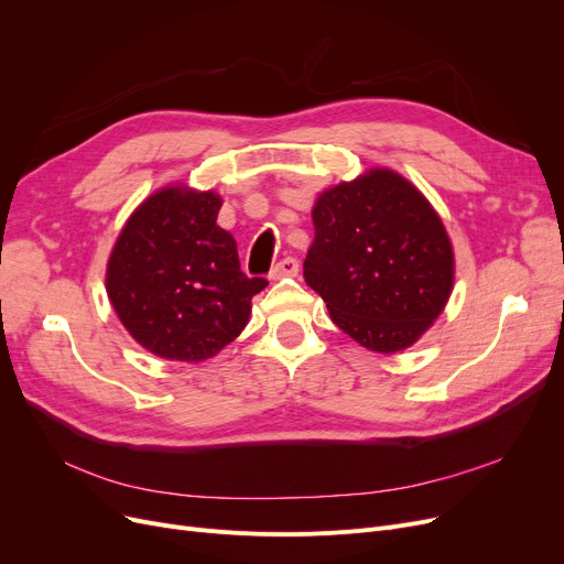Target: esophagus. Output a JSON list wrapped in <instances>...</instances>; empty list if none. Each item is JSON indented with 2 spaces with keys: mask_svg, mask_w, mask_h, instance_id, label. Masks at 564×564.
Masks as SVG:
<instances>
[{
  "mask_svg": "<svg viewBox=\"0 0 564 564\" xmlns=\"http://www.w3.org/2000/svg\"><path fill=\"white\" fill-rule=\"evenodd\" d=\"M299 275V261L293 257L282 259L280 263L273 265L271 271V280H282V278H296Z\"/></svg>",
  "mask_w": 564,
  "mask_h": 564,
  "instance_id": "obj_1",
  "label": "esophagus"
}]
</instances>
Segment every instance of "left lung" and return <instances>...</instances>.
Here are the masks:
<instances>
[{
    "label": "left lung",
    "instance_id": "obj_1",
    "mask_svg": "<svg viewBox=\"0 0 564 564\" xmlns=\"http://www.w3.org/2000/svg\"><path fill=\"white\" fill-rule=\"evenodd\" d=\"M305 282L330 318L360 346L397 354L413 346L445 310L454 252L434 206L388 167L321 193Z\"/></svg>",
    "mask_w": 564,
    "mask_h": 564
}]
</instances>
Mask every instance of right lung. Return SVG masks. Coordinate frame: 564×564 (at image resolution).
I'll return each mask as SVG.
<instances>
[{"instance_id":"right-lung-1","label":"right lung","mask_w":564,"mask_h":564,"mask_svg":"<svg viewBox=\"0 0 564 564\" xmlns=\"http://www.w3.org/2000/svg\"><path fill=\"white\" fill-rule=\"evenodd\" d=\"M220 206L213 191L160 187L132 210L107 259L105 289L119 321L163 360L218 356L268 286L240 271L236 240L216 223Z\"/></svg>"}]
</instances>
